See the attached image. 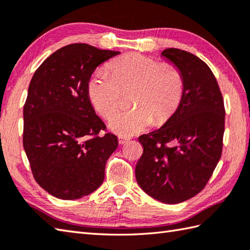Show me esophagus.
<instances>
[{
  "label": "esophagus",
  "mask_w": 250,
  "mask_h": 250,
  "mask_svg": "<svg viewBox=\"0 0 250 250\" xmlns=\"http://www.w3.org/2000/svg\"><path fill=\"white\" fill-rule=\"evenodd\" d=\"M130 139L129 137H125V136H118V142H119V144L120 145H124V144H125L126 142H128Z\"/></svg>",
  "instance_id": "obj_1"
}]
</instances>
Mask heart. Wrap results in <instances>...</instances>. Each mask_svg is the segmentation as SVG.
<instances>
[{
	"mask_svg": "<svg viewBox=\"0 0 250 250\" xmlns=\"http://www.w3.org/2000/svg\"><path fill=\"white\" fill-rule=\"evenodd\" d=\"M110 75L99 70L90 76L87 93L93 108L109 118L120 105V90L131 89L129 109L111 117L108 128L120 136H131L152 122L162 125L176 111L183 98L184 81L171 64L140 54H129L109 63Z\"/></svg>",
	"mask_w": 250,
	"mask_h": 250,
	"instance_id": "b5f03b06",
	"label": "heart"
}]
</instances>
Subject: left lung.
Listing matches in <instances>:
<instances>
[{
    "instance_id": "left-lung-1",
    "label": "left lung",
    "mask_w": 250,
    "mask_h": 250,
    "mask_svg": "<svg viewBox=\"0 0 250 250\" xmlns=\"http://www.w3.org/2000/svg\"><path fill=\"white\" fill-rule=\"evenodd\" d=\"M161 57L182 74L183 98L161 128L139 137L144 151L135 177L151 198L177 204L205 187L220 160L226 113L218 83L205 62L177 48L163 50Z\"/></svg>"
}]
</instances>
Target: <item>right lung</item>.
<instances>
[{
	"label": "right lung",
	"instance_id": "1",
	"mask_svg": "<svg viewBox=\"0 0 250 250\" xmlns=\"http://www.w3.org/2000/svg\"><path fill=\"white\" fill-rule=\"evenodd\" d=\"M87 44L55 51L31 79L23 106V148L42 188L62 200L97 190L105 164L118 147L90 103L87 83L100 64L119 55Z\"/></svg>",
	"mask_w": 250,
	"mask_h": 250
}]
</instances>
